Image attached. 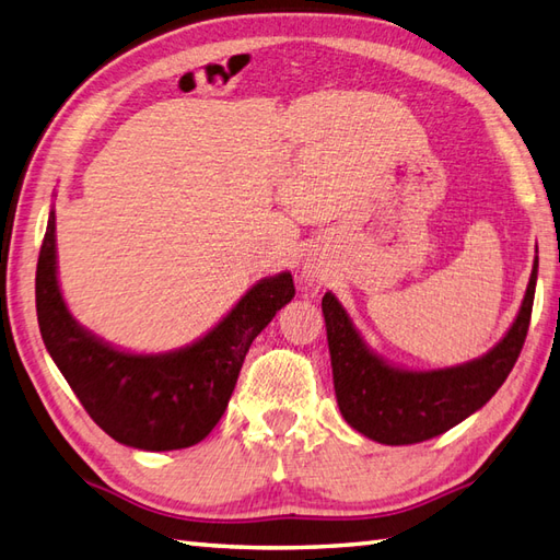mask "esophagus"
Here are the masks:
<instances>
[{
	"label": "esophagus",
	"instance_id": "34e87169",
	"mask_svg": "<svg viewBox=\"0 0 560 560\" xmlns=\"http://www.w3.org/2000/svg\"><path fill=\"white\" fill-rule=\"evenodd\" d=\"M307 277H313V273H311V271H307Z\"/></svg>",
	"mask_w": 560,
	"mask_h": 560
}]
</instances>
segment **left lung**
Returning <instances> with one entry per match:
<instances>
[{
	"label": "left lung",
	"instance_id": "1",
	"mask_svg": "<svg viewBox=\"0 0 560 560\" xmlns=\"http://www.w3.org/2000/svg\"><path fill=\"white\" fill-rule=\"evenodd\" d=\"M537 271L539 257H534L525 301L508 335L481 359L438 371H407L380 359L368 349L335 293H325L331 375L347 423L375 443L413 445L479 411L505 383L527 339Z\"/></svg>",
	"mask_w": 560,
	"mask_h": 560
}]
</instances>
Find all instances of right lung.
Here are the masks:
<instances>
[{
  "label": "right lung",
  "instance_id": "right-lung-1",
  "mask_svg": "<svg viewBox=\"0 0 560 560\" xmlns=\"http://www.w3.org/2000/svg\"><path fill=\"white\" fill-rule=\"evenodd\" d=\"M295 295L291 271L257 281L205 337L168 353L120 351L83 329L59 293L55 209L47 219L35 311L59 373L113 440L137 450H183L219 423L249 343Z\"/></svg>",
  "mask_w": 560,
  "mask_h": 560
}]
</instances>
